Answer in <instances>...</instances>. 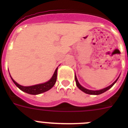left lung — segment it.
I'll list each match as a JSON object with an SVG mask.
<instances>
[{"instance_id":"8db88e82","label":"left lung","mask_w":128,"mask_h":128,"mask_svg":"<svg viewBox=\"0 0 128 128\" xmlns=\"http://www.w3.org/2000/svg\"><path fill=\"white\" fill-rule=\"evenodd\" d=\"M118 78H119V77H118ZM118 78H117V80H115V81H114L112 84H111V85L108 86V87L104 88L102 89V90H88V89L85 88H84L83 86H81V84L79 83V82H78V79H77L76 76V75H75V80H76V82L77 86H78V88H80V90H81V91L87 94H90V95H99V94H101L104 93V92H105L107 91L108 90H109L110 88H112V87L114 86V84H115V82H117V80H118Z\"/></svg>"}]
</instances>
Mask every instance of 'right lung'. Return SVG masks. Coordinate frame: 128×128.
<instances>
[{
	"instance_id": "add662e5",
	"label": "right lung",
	"mask_w": 128,
	"mask_h": 128,
	"mask_svg": "<svg viewBox=\"0 0 128 128\" xmlns=\"http://www.w3.org/2000/svg\"><path fill=\"white\" fill-rule=\"evenodd\" d=\"M57 70L58 68L56 69L55 72H54L51 79L50 80H48V81H47V82H44V83H42V84H36V85L29 86H24L18 84L17 82L13 80V79L11 78V76H10V77H11V80L13 81V82L15 84V85L22 91L29 94L37 95L44 93L45 92L48 91V90H50V88H52L54 84L56 83V79H57Z\"/></svg>"
}]
</instances>
